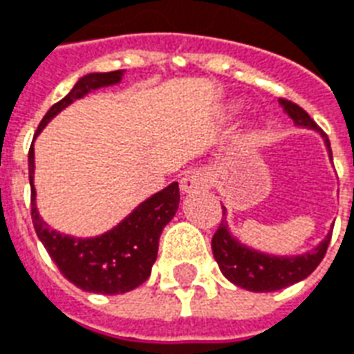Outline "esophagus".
<instances>
[{
	"label": "esophagus",
	"instance_id": "34e87169",
	"mask_svg": "<svg viewBox=\"0 0 354 354\" xmlns=\"http://www.w3.org/2000/svg\"><path fill=\"white\" fill-rule=\"evenodd\" d=\"M211 174L207 169H188L187 174L180 177V190L183 192H194L199 188L211 187Z\"/></svg>",
	"mask_w": 354,
	"mask_h": 354
}]
</instances>
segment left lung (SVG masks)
<instances>
[{"mask_svg": "<svg viewBox=\"0 0 354 354\" xmlns=\"http://www.w3.org/2000/svg\"><path fill=\"white\" fill-rule=\"evenodd\" d=\"M280 104L283 106V110L288 111L289 115L293 117L297 124H304V127L319 130L315 121L308 115L304 108H300L299 104H295L288 98H280ZM321 134L325 138L328 153L332 155L328 136L325 132H321ZM222 212L225 214L224 207H222ZM211 244L218 267L227 280L233 281L239 288L248 289V291L267 293V291H278V289L293 286L297 281L304 280L312 274L325 257L326 248L330 244V235L321 243V246L308 252L304 256L274 257L244 248L243 244H239L235 239H231L227 227H225V222L222 220L218 224L214 235H212Z\"/></svg>", "mask_w": 354, "mask_h": 354, "instance_id": "obj_1", "label": "left lung"}]
</instances>
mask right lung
<instances>
[{
	"mask_svg": "<svg viewBox=\"0 0 354 354\" xmlns=\"http://www.w3.org/2000/svg\"><path fill=\"white\" fill-rule=\"evenodd\" d=\"M123 71L87 74L73 87L65 98L55 102L42 117L37 134L44 124L76 98H82L93 89L117 84ZM35 134V136H37ZM29 183H31V220L37 237L57 265L59 272L76 288L100 295H121L142 286L151 274L158 254L162 230L175 216L179 207V185L171 183L162 192L143 201L136 211L127 216L111 231L95 239H74L57 233L44 222L37 211L33 188V145L29 147Z\"/></svg>",
	"mask_w": 354,
	"mask_h": 354,
	"instance_id": "right-lung-1",
	"label": "right lung"
}]
</instances>
